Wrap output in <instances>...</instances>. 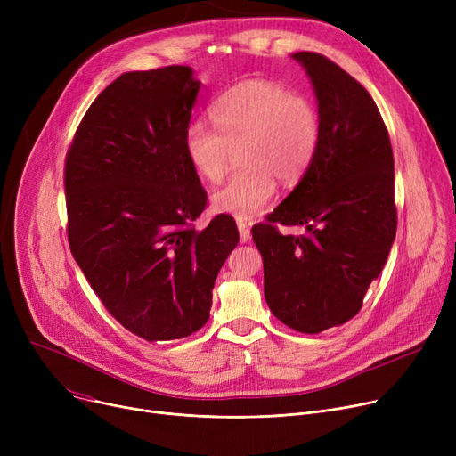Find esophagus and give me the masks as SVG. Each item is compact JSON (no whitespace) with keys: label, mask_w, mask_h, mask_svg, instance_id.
<instances>
[{"label":"esophagus","mask_w":456,"mask_h":456,"mask_svg":"<svg viewBox=\"0 0 456 456\" xmlns=\"http://www.w3.org/2000/svg\"><path fill=\"white\" fill-rule=\"evenodd\" d=\"M236 225H238V232H240V242H249V238H251V231L248 229V225H246V222H242V220H238L236 222Z\"/></svg>","instance_id":"34e87169"}]
</instances>
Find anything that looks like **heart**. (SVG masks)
I'll return each mask as SVG.
<instances>
[{
  "instance_id": "heart-1",
  "label": "heart",
  "mask_w": 456,
  "mask_h": 456,
  "mask_svg": "<svg viewBox=\"0 0 456 456\" xmlns=\"http://www.w3.org/2000/svg\"><path fill=\"white\" fill-rule=\"evenodd\" d=\"M216 129L194 122L184 131V153L207 183H220L240 150L244 170L214 191L216 210L253 220L273 200L279 179L296 184L314 160L320 116L303 95L268 79L227 88L210 107Z\"/></svg>"
}]
</instances>
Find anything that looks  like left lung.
Listing matches in <instances>:
<instances>
[{"mask_svg":"<svg viewBox=\"0 0 456 456\" xmlns=\"http://www.w3.org/2000/svg\"><path fill=\"white\" fill-rule=\"evenodd\" d=\"M314 86L320 143L286 200L251 232L265 262V297L277 320L318 334L358 314L392 249L397 210L394 153L368 90L327 57L294 53ZM303 224L305 234L274 227Z\"/></svg>","mask_w":456,"mask_h":456,"instance_id":"obj_1","label":"left lung"}]
</instances>
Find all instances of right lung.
<instances>
[{
    "mask_svg": "<svg viewBox=\"0 0 456 456\" xmlns=\"http://www.w3.org/2000/svg\"><path fill=\"white\" fill-rule=\"evenodd\" d=\"M201 83L190 66L127 71L86 110L66 155L68 240L92 290L127 330L148 342L190 337L240 236L207 205L184 153Z\"/></svg>",
    "mask_w": 456,
    "mask_h": 456,
    "instance_id": "obj_1",
    "label": "right lung"
}]
</instances>
